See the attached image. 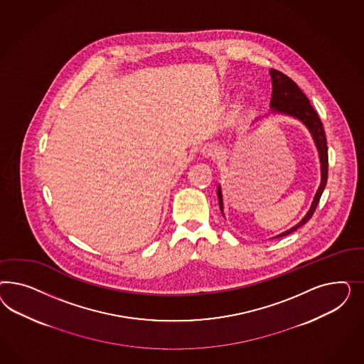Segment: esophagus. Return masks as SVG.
<instances>
[{"mask_svg": "<svg viewBox=\"0 0 364 364\" xmlns=\"http://www.w3.org/2000/svg\"><path fill=\"white\" fill-rule=\"evenodd\" d=\"M220 154V149L218 145H213V144H208L205 145L203 149H201V154L207 159H215L218 154Z\"/></svg>", "mask_w": 364, "mask_h": 364, "instance_id": "obj_1", "label": "esophagus"}]
</instances>
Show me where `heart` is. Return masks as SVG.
I'll return each mask as SVG.
<instances>
[{"label": "heart", "instance_id": "1", "mask_svg": "<svg viewBox=\"0 0 364 364\" xmlns=\"http://www.w3.org/2000/svg\"><path fill=\"white\" fill-rule=\"evenodd\" d=\"M244 108V100L239 99L235 104V113H239Z\"/></svg>", "mask_w": 364, "mask_h": 364}]
</instances>
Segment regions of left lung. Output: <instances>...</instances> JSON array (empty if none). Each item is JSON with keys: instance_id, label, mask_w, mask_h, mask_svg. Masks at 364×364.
Instances as JSON below:
<instances>
[{"instance_id": "8db88e82", "label": "left lung", "mask_w": 364, "mask_h": 364, "mask_svg": "<svg viewBox=\"0 0 364 364\" xmlns=\"http://www.w3.org/2000/svg\"><path fill=\"white\" fill-rule=\"evenodd\" d=\"M269 75L272 80L271 113H279V114L295 117L307 127V129L311 133L315 145L318 148V152H319L320 171H321L320 186L316 191V195L314 198V201L311 204V208L307 212V215L299 221L295 227L276 236V237H283V236L296 231L301 225H304L312 218L314 212L316 210L321 193L327 184V177H328V148H327V139H326L324 128L320 122L319 116H318L316 110L312 108L307 96L296 85V82L276 69H271ZM218 198H219L220 210L223 212V195H221L220 186L218 187Z\"/></svg>"}]
</instances>
